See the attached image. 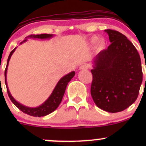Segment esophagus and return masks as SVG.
<instances>
[{
  "label": "esophagus",
  "mask_w": 146,
  "mask_h": 146,
  "mask_svg": "<svg viewBox=\"0 0 146 146\" xmlns=\"http://www.w3.org/2000/svg\"><path fill=\"white\" fill-rule=\"evenodd\" d=\"M89 68V65L88 64H84L81 65V66L80 67V69L81 70H87Z\"/></svg>",
  "instance_id": "esophagus-1"
}]
</instances>
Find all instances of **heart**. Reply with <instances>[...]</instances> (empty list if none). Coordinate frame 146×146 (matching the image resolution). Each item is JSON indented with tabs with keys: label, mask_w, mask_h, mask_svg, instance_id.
Returning a JSON list of instances; mask_svg holds the SVG:
<instances>
[{
	"label": "heart",
	"mask_w": 146,
	"mask_h": 146,
	"mask_svg": "<svg viewBox=\"0 0 146 146\" xmlns=\"http://www.w3.org/2000/svg\"><path fill=\"white\" fill-rule=\"evenodd\" d=\"M93 40H94V41H95V39H93Z\"/></svg>",
	"instance_id": "b5f03b06"
}]
</instances>
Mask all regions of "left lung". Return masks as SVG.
Wrapping results in <instances>:
<instances>
[{
	"label": "left lung",
	"instance_id": "1",
	"mask_svg": "<svg viewBox=\"0 0 146 146\" xmlns=\"http://www.w3.org/2000/svg\"><path fill=\"white\" fill-rule=\"evenodd\" d=\"M104 31L111 44L93 60L90 94L99 108L118 113L137 99L143 80L141 62L138 51L126 36L115 30Z\"/></svg>",
	"mask_w": 146,
	"mask_h": 146
}]
</instances>
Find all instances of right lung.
I'll use <instances>...</instances> for the list:
<instances>
[{
	"mask_svg": "<svg viewBox=\"0 0 146 146\" xmlns=\"http://www.w3.org/2000/svg\"><path fill=\"white\" fill-rule=\"evenodd\" d=\"M53 37L52 34H46V33H44V34H40V35H30L27 38H39V39H47V38H51ZM27 40H25L23 42H21L22 44L24 42H26ZM16 48H14L12 51L10 53L9 57L7 59V66L5 70V84L7 87V90L8 95L11 101L13 102V104L19 108L22 112L27 115H31L33 117H43L46 116V115H48V114L51 113L52 112L54 111L59 106L60 104L61 103L62 100L64 96V94L65 93V90H66V86H67L68 83L71 81L72 78L74 77L75 74V71H72L69 73L68 74L64 76L59 80L57 85L55 87L54 90L52 92L51 95H50L49 98L45 101L42 104H41L39 106L36 107V108H30V107L25 106L21 104L19 102H18L15 99L11 96V93H10L9 88H8L7 84V66L9 64V62L11 56H12L13 53L16 50Z\"/></svg>",
	"mask_w": 146,
	"mask_h": 146,
	"instance_id": "obj_1",
	"label": "right lung"
}]
</instances>
